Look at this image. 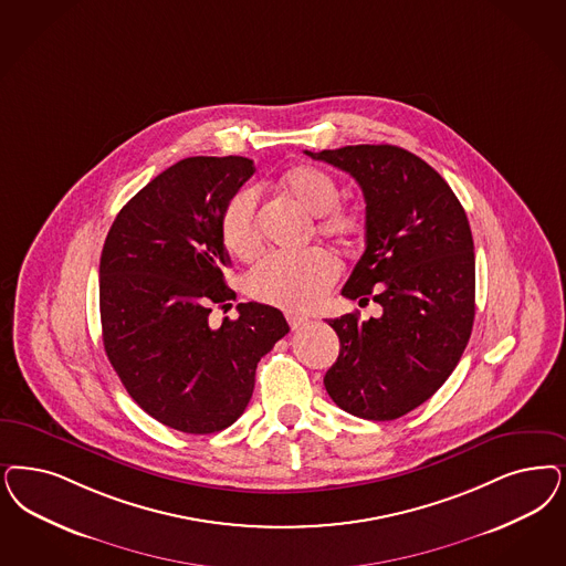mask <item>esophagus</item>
Here are the masks:
<instances>
[{"instance_id":"1","label":"esophagus","mask_w":566,"mask_h":566,"mask_svg":"<svg viewBox=\"0 0 566 566\" xmlns=\"http://www.w3.org/2000/svg\"><path fill=\"white\" fill-rule=\"evenodd\" d=\"M286 322H289V326H291L293 331H298V328H303L310 319H307L305 315H298V313H286Z\"/></svg>"}]
</instances>
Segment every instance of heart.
I'll use <instances>...</instances> for the list:
<instances>
[{"label":"heart","instance_id":"1","mask_svg":"<svg viewBox=\"0 0 566 566\" xmlns=\"http://www.w3.org/2000/svg\"><path fill=\"white\" fill-rule=\"evenodd\" d=\"M282 188L307 211L317 217V232L332 238H352L364 230V214L349 207H340V188L336 179L313 165L294 167L282 179ZM221 234L228 251L251 261L261 251V221L259 196L254 190H242L230 200ZM340 273L334 254L322 249L301 254H270L247 277V289L254 298L291 312L315 307L328 293Z\"/></svg>","mask_w":566,"mask_h":566}]
</instances>
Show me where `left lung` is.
<instances>
[{
    "label": "left lung",
    "mask_w": 566,
    "mask_h": 566,
    "mask_svg": "<svg viewBox=\"0 0 566 566\" xmlns=\"http://www.w3.org/2000/svg\"><path fill=\"white\" fill-rule=\"evenodd\" d=\"M359 184L366 251L343 289L382 307L328 319L340 340L324 376L332 401L366 420H395L449 378L474 322V244L468 217L429 163L389 144L310 153Z\"/></svg>",
    "instance_id": "left-lung-1"
}]
</instances>
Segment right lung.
Masks as SVG:
<instances>
[{
  "label": "right lung",
  "instance_id": "1",
  "mask_svg": "<svg viewBox=\"0 0 566 566\" xmlns=\"http://www.w3.org/2000/svg\"><path fill=\"white\" fill-rule=\"evenodd\" d=\"M244 156H190L156 176L117 214L99 256V319L123 387L165 427L211 434L247 410L256 364L289 334L280 310H230L223 213L253 176Z\"/></svg>",
  "mask_w": 566,
  "mask_h": 566
}]
</instances>
